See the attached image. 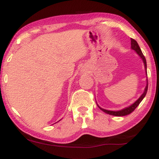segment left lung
<instances>
[{
  "label": "left lung",
  "mask_w": 159,
  "mask_h": 159,
  "mask_svg": "<svg viewBox=\"0 0 159 159\" xmlns=\"http://www.w3.org/2000/svg\"><path fill=\"white\" fill-rule=\"evenodd\" d=\"M130 45H131V48H132V49L134 50V51H135L136 53H137L139 55V56L142 58V60H143L144 67H145L146 72H147V62H146L145 57H144V56L143 55V53H142L141 49H140L139 46V45H138L137 42H136L135 39H132V38H131V39H130ZM148 84H147V86H146V87H145V89H144V93L142 94L141 97L139 98V99L136 100V101L134 104H132L131 106H129V107L124 108V109L121 110V111H108V110L103 109V108H100V107H99V106H98V107H99L100 109L102 110V111L105 112V113L108 114H111V115H113V116H121L128 115V114H130V113H132V112H133L134 110L136 109V108L139 105V103H141L142 100H143V98L145 97V95H146V94H147V92H148Z\"/></svg>",
  "instance_id": "8db88e82"
}]
</instances>
